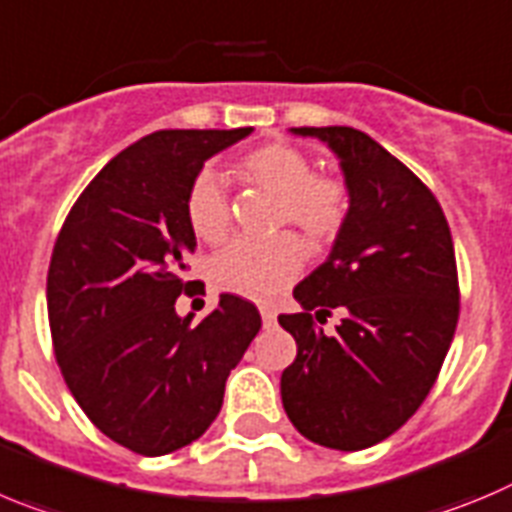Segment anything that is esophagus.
<instances>
[{"mask_svg": "<svg viewBox=\"0 0 512 512\" xmlns=\"http://www.w3.org/2000/svg\"><path fill=\"white\" fill-rule=\"evenodd\" d=\"M259 312H261V320H264L266 327L274 325V322H276V309L274 307H269V304H261Z\"/></svg>", "mask_w": 512, "mask_h": 512, "instance_id": "esophagus-1", "label": "esophagus"}]
</instances>
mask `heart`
I'll use <instances>...</instances> for the list:
<instances>
[{
  "label": "heart",
  "mask_w": 512,
  "mask_h": 512,
  "mask_svg": "<svg viewBox=\"0 0 512 512\" xmlns=\"http://www.w3.org/2000/svg\"><path fill=\"white\" fill-rule=\"evenodd\" d=\"M236 172L251 185L274 192L276 228L294 225L314 248H325L342 236L353 210L348 182L327 172H314L307 152L287 142H269L248 149ZM185 220L192 236L220 243L231 231V208L213 170H200L185 192ZM307 251L292 233L269 241L238 238L215 253L208 276L223 292L251 299H269L289 287L302 271Z\"/></svg>",
  "instance_id": "obj_1"
}]
</instances>
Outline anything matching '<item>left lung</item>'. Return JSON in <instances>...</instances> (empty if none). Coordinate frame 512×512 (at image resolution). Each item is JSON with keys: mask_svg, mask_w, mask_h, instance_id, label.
<instances>
[{"mask_svg": "<svg viewBox=\"0 0 512 512\" xmlns=\"http://www.w3.org/2000/svg\"><path fill=\"white\" fill-rule=\"evenodd\" d=\"M340 157L353 210L330 259L294 289L302 312L279 314L297 340L281 373L289 421L314 444L373 447L416 414L442 370L459 320L449 223L434 192L350 126H302ZM332 311L335 333L317 321Z\"/></svg>", "mask_w": 512, "mask_h": 512, "instance_id": "left-lung-1", "label": "left lung"}]
</instances>
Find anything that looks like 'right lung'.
<instances>
[{
	"label": "right lung",
	"mask_w": 512,
	"mask_h": 512,
	"mask_svg": "<svg viewBox=\"0 0 512 512\" xmlns=\"http://www.w3.org/2000/svg\"><path fill=\"white\" fill-rule=\"evenodd\" d=\"M243 129H164L116 154L70 208L48 269L55 360L70 393L109 439L144 457L203 437L225 381L261 330L256 304L220 294L190 325L177 317L195 236L187 185Z\"/></svg>",
	"instance_id": "obj_1"
}]
</instances>
